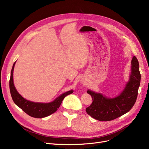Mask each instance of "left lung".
<instances>
[{
	"label": "left lung",
	"mask_w": 149,
	"mask_h": 149,
	"mask_svg": "<svg viewBox=\"0 0 149 149\" xmlns=\"http://www.w3.org/2000/svg\"><path fill=\"white\" fill-rule=\"evenodd\" d=\"M131 63L132 72L129 81L117 97L107 98L100 93L90 90L87 91L93 101L86 108V111L92 118L101 121H111L126 113L134 106L138 97L141 74L139 63L135 56L133 57Z\"/></svg>",
	"instance_id": "8db88e82"
}]
</instances>
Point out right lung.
<instances>
[{"label":"right lung","mask_w":149,"mask_h":149,"mask_svg":"<svg viewBox=\"0 0 149 149\" xmlns=\"http://www.w3.org/2000/svg\"><path fill=\"white\" fill-rule=\"evenodd\" d=\"M15 63L11 69V77L10 79V90L11 95L14 103L22 109L28 115L37 118H41L48 116L57 111V109L60 106L63 100L66 96L73 93L72 90L68 91L57 98L53 102L49 103H34L25 100L17 92L14 85L13 70Z\"/></svg>","instance_id":"add662e5"}]
</instances>
